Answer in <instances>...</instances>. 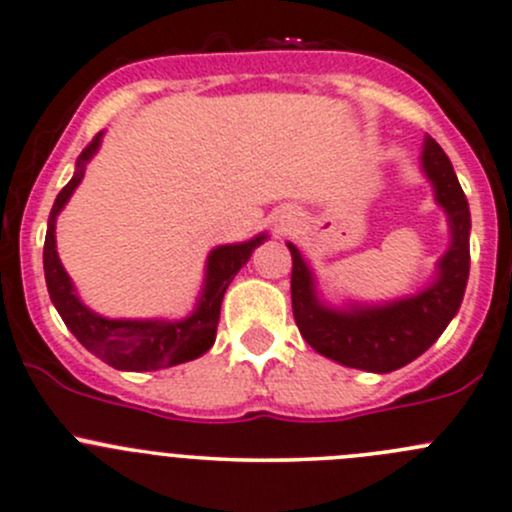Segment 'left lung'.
Masks as SVG:
<instances>
[{"label":"left lung","instance_id":"obj_1","mask_svg":"<svg viewBox=\"0 0 512 512\" xmlns=\"http://www.w3.org/2000/svg\"><path fill=\"white\" fill-rule=\"evenodd\" d=\"M422 168L432 180L434 195L447 212L452 229V244L439 261L437 280L422 293L381 307L329 310L317 298L315 278L298 246L288 244L293 256L290 295L295 324L317 354L337 364L371 373L403 368L425 354L459 312L469 280V202L456 180L452 161L432 136H425Z\"/></svg>","mask_w":512,"mask_h":512}]
</instances>
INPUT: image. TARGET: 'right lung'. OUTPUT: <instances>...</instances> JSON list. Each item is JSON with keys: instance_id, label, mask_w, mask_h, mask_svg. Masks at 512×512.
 I'll list each match as a JSON object with an SVG mask.
<instances>
[{"instance_id": "obj_1", "label": "right lung", "mask_w": 512, "mask_h": 512, "mask_svg": "<svg viewBox=\"0 0 512 512\" xmlns=\"http://www.w3.org/2000/svg\"><path fill=\"white\" fill-rule=\"evenodd\" d=\"M100 141L102 134H97L82 148L78 163H75L73 180L58 192L56 202H53L46 244H43V271H46L48 295H51L58 315L63 317L65 327L78 337V342L87 351L100 356L104 364L119 368V371H158V368L185 364V361L205 354L214 344L224 293L239 268L249 261L251 251L263 244L266 234H258L244 244L217 246L212 251L207 258L205 288H202L195 312L185 320H107V317L95 315L75 295L73 283L58 258L56 217L80 185L87 161L97 153Z\"/></svg>"}]
</instances>
